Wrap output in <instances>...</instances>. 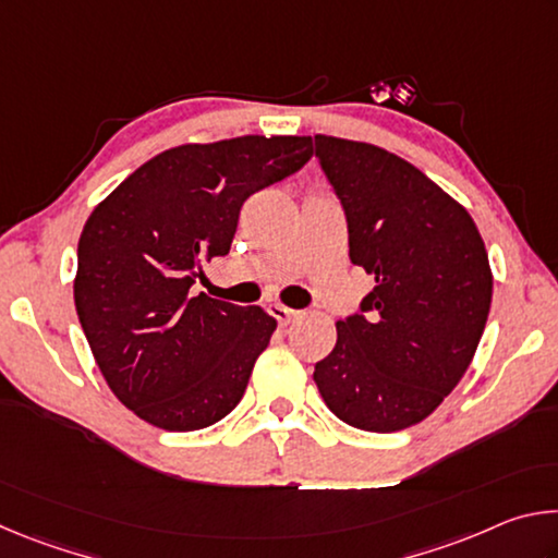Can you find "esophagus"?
Listing matches in <instances>:
<instances>
[{"instance_id": "obj_1", "label": "esophagus", "mask_w": 558, "mask_h": 558, "mask_svg": "<svg viewBox=\"0 0 558 558\" xmlns=\"http://www.w3.org/2000/svg\"><path fill=\"white\" fill-rule=\"evenodd\" d=\"M270 315L278 319L280 325H288V323H292V319L298 317V310H292V307H286V305H270Z\"/></svg>"}]
</instances>
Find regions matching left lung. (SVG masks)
I'll use <instances>...</instances> for the list:
<instances>
[{"mask_svg": "<svg viewBox=\"0 0 558 558\" xmlns=\"http://www.w3.org/2000/svg\"><path fill=\"white\" fill-rule=\"evenodd\" d=\"M342 204L349 258L376 286L337 323L315 384L337 418L362 430L409 428L438 409L475 356L493 272L475 221L405 159L315 135Z\"/></svg>", "mask_w": 558, "mask_h": 558, "instance_id": "obj_1", "label": "left lung"}]
</instances>
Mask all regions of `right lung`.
I'll return each mask as SVG.
<instances>
[{"label": "right lung", "mask_w": 558, "mask_h": 558, "mask_svg": "<svg viewBox=\"0 0 558 558\" xmlns=\"http://www.w3.org/2000/svg\"><path fill=\"white\" fill-rule=\"evenodd\" d=\"M310 157V137L172 147L135 169L83 226L75 313L112 393L143 421L199 430L243 399L278 323L260 307L189 290L204 258L231 251L243 202Z\"/></svg>", "instance_id": "obj_1"}]
</instances>
